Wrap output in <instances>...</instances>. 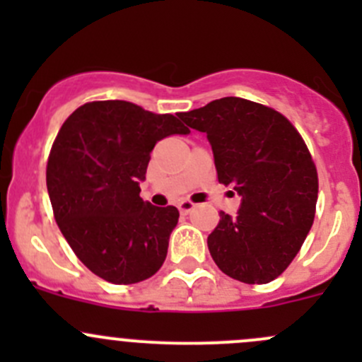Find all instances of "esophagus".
Masks as SVG:
<instances>
[{"mask_svg": "<svg viewBox=\"0 0 362 362\" xmlns=\"http://www.w3.org/2000/svg\"><path fill=\"white\" fill-rule=\"evenodd\" d=\"M194 208H196V204L192 202H187V199H184V202L178 203V211H180V214H184V215H187L189 211H192Z\"/></svg>", "mask_w": 362, "mask_h": 362, "instance_id": "1", "label": "esophagus"}]
</instances>
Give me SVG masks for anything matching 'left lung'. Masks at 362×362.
Instances as JSON below:
<instances>
[{
    "label": "left lung",
    "instance_id": "obj_1",
    "mask_svg": "<svg viewBox=\"0 0 362 362\" xmlns=\"http://www.w3.org/2000/svg\"><path fill=\"white\" fill-rule=\"evenodd\" d=\"M178 117L206 133L218 182L242 198L236 217L221 211L208 236L215 264L243 284L272 282L315 217L319 180L305 141L282 113L243 98H221Z\"/></svg>",
    "mask_w": 362,
    "mask_h": 362
}]
</instances>
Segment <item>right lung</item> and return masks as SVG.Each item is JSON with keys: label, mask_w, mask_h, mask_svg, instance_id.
<instances>
[{"label": "right lung", "mask_w": 362, "mask_h": 362, "mask_svg": "<svg viewBox=\"0 0 362 362\" xmlns=\"http://www.w3.org/2000/svg\"><path fill=\"white\" fill-rule=\"evenodd\" d=\"M171 134H189L175 115L108 100L76 108L54 141V217L76 257L107 282H141L166 259L178 210L144 202L140 182L156 144Z\"/></svg>", "instance_id": "obj_1"}]
</instances>
